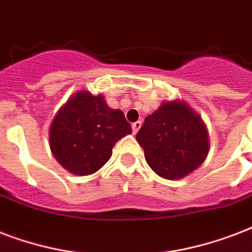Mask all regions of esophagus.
<instances>
[{
	"label": "esophagus",
	"mask_w": 252,
	"mask_h": 252,
	"mask_svg": "<svg viewBox=\"0 0 252 252\" xmlns=\"http://www.w3.org/2000/svg\"><path fill=\"white\" fill-rule=\"evenodd\" d=\"M140 126H142V122H140V121H136V122H134V124L131 125L132 132H134V134H136V132H138V130L140 128Z\"/></svg>",
	"instance_id": "esophagus-1"
}]
</instances>
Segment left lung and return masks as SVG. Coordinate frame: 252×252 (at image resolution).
Returning <instances> with one entry per match:
<instances>
[{
  "label": "left lung",
  "instance_id": "left-lung-1",
  "mask_svg": "<svg viewBox=\"0 0 252 252\" xmlns=\"http://www.w3.org/2000/svg\"><path fill=\"white\" fill-rule=\"evenodd\" d=\"M136 140L151 169L168 180L193 172L209 153L205 124L184 101H165L146 117Z\"/></svg>",
  "mask_w": 252,
  "mask_h": 252
}]
</instances>
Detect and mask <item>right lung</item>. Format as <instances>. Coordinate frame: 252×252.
Here are the masks:
<instances>
[{
    "label": "right lung",
    "mask_w": 252,
    "mask_h": 252,
    "mask_svg": "<svg viewBox=\"0 0 252 252\" xmlns=\"http://www.w3.org/2000/svg\"><path fill=\"white\" fill-rule=\"evenodd\" d=\"M131 126L118 109H110L101 94L80 91L68 99L50 127L54 157L73 175L97 172L110 159L114 144Z\"/></svg>",
    "instance_id": "1"
}]
</instances>
